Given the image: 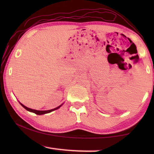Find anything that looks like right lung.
<instances>
[{"mask_svg": "<svg viewBox=\"0 0 154 154\" xmlns=\"http://www.w3.org/2000/svg\"><path fill=\"white\" fill-rule=\"evenodd\" d=\"M19 103H20V102H19ZM20 103V105H22V106H23V107H24L25 109H26L27 111H30V112H32V113H35V114H36V115H43V114H46V113H50V112H51V111H54L56 110V109H59L62 105H63V103H62V105H60L58 106H57V107L54 108V109H50V110H47V111H38V110H35V109H32L28 108V107H27V106H26L25 105H23V104H22L21 103Z\"/></svg>", "mask_w": 154, "mask_h": 154, "instance_id": "obj_1", "label": "right lung"}]
</instances>
